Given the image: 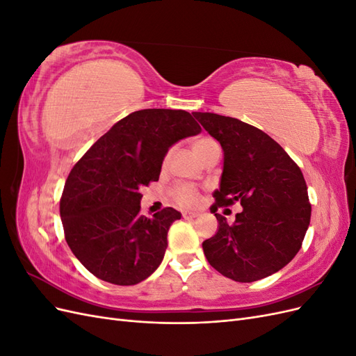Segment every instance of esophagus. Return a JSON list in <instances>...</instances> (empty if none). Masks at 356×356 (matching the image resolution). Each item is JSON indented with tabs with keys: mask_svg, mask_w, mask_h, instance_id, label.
<instances>
[{
	"mask_svg": "<svg viewBox=\"0 0 356 356\" xmlns=\"http://www.w3.org/2000/svg\"><path fill=\"white\" fill-rule=\"evenodd\" d=\"M197 217V213L196 212H182V218L184 220H193V218H196Z\"/></svg>",
	"mask_w": 356,
	"mask_h": 356,
	"instance_id": "obj_1",
	"label": "esophagus"
}]
</instances>
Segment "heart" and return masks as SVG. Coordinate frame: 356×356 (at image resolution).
Wrapping results in <instances>:
<instances>
[{
	"label": "heart",
	"instance_id": "obj_1",
	"mask_svg": "<svg viewBox=\"0 0 356 356\" xmlns=\"http://www.w3.org/2000/svg\"><path fill=\"white\" fill-rule=\"evenodd\" d=\"M215 148H218L217 143H215L213 139H211L208 136H200V138H197V139H195V141H193V149H195V153L200 157V160L207 157ZM169 156H170V152H168L166 156H165V160H163L165 163L169 160ZM170 195H172V199H174L178 204H181V207H190V208L196 207V204L200 200L199 190L196 187L190 186V184L175 186L174 188H172Z\"/></svg>",
	"mask_w": 356,
	"mask_h": 356
}]
</instances>
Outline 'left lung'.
<instances>
[{
    "label": "left lung",
    "instance_id": "left-lung-1",
    "mask_svg": "<svg viewBox=\"0 0 356 356\" xmlns=\"http://www.w3.org/2000/svg\"><path fill=\"white\" fill-rule=\"evenodd\" d=\"M195 117L224 152L220 188L211 207L218 230L202 243L204 257L236 282H254L279 272L300 251L310 222L303 174L260 129L213 113ZM236 201L244 209L229 225L216 211Z\"/></svg>",
    "mask_w": 356,
    "mask_h": 356
}]
</instances>
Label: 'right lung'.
Returning a JSON list of instances; mask_svg holds the SVG:
<instances>
[{"label": "right lung", "mask_w": 356, "mask_h": 356, "mask_svg": "<svg viewBox=\"0 0 356 356\" xmlns=\"http://www.w3.org/2000/svg\"><path fill=\"white\" fill-rule=\"evenodd\" d=\"M200 131L184 110H139L117 122L74 165L62 191L60 220L72 254L92 275L135 285L160 266L169 227L181 213L163 208L144 217L139 190L159 181L169 147Z\"/></svg>", "instance_id": "obj_1"}]
</instances>
